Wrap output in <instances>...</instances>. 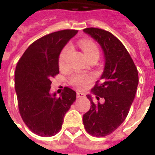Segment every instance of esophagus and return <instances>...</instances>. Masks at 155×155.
<instances>
[{
  "label": "esophagus",
  "instance_id": "esophagus-1",
  "mask_svg": "<svg viewBox=\"0 0 155 155\" xmlns=\"http://www.w3.org/2000/svg\"><path fill=\"white\" fill-rule=\"evenodd\" d=\"M76 95H77L78 98H81V97H83V96H84V94H83V93H81V92H77V94H76Z\"/></svg>",
  "mask_w": 155,
  "mask_h": 155
}]
</instances>
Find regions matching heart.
<instances>
[{
	"label": "heart",
	"mask_w": 155,
	"mask_h": 155,
	"mask_svg": "<svg viewBox=\"0 0 155 155\" xmlns=\"http://www.w3.org/2000/svg\"><path fill=\"white\" fill-rule=\"evenodd\" d=\"M79 45L81 46V50L83 51L84 54L87 58H90L93 55H98L99 56V49L97 45L94 42L90 41H81L79 42ZM71 52V46L66 45L62 50L60 57H59V65L61 68H66L68 65V56ZM91 78L90 76H85L82 74H75L71 79V83L74 84L75 87L81 89L91 81Z\"/></svg>",
	"instance_id": "b5f03b06"
}]
</instances>
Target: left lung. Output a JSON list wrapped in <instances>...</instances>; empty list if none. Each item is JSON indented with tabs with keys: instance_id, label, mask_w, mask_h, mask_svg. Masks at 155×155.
<instances>
[{
	"instance_id": "8db88e82",
	"label": "left lung",
	"mask_w": 155,
	"mask_h": 155,
	"mask_svg": "<svg viewBox=\"0 0 155 155\" xmlns=\"http://www.w3.org/2000/svg\"><path fill=\"white\" fill-rule=\"evenodd\" d=\"M83 31L101 45L104 57L103 73L91 90L104 102L94 104L87 94L91 109L83 115V123L90 134L103 137L116 130L129 114L139 84L138 71L124 45L110 32L92 27Z\"/></svg>"
}]
</instances>
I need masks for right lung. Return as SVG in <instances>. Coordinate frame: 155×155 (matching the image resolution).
I'll return each instance as SVG.
<instances>
[{
    "label": "right lung",
    "instance_id": "obj_1",
    "mask_svg": "<svg viewBox=\"0 0 155 155\" xmlns=\"http://www.w3.org/2000/svg\"><path fill=\"white\" fill-rule=\"evenodd\" d=\"M64 30L33 42L16 64L15 88L20 114L26 126L40 136H53L61 130L65 113L76 99V92L65 87L60 96L51 93V78L59 74L62 49L77 34Z\"/></svg>",
    "mask_w": 155,
    "mask_h": 155
}]
</instances>
